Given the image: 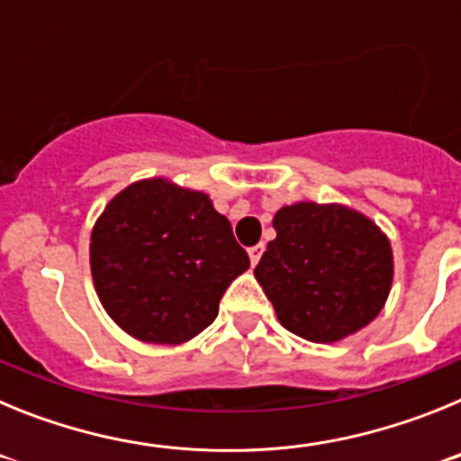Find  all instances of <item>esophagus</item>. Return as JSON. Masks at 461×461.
<instances>
[{
  "mask_svg": "<svg viewBox=\"0 0 461 461\" xmlns=\"http://www.w3.org/2000/svg\"><path fill=\"white\" fill-rule=\"evenodd\" d=\"M263 251H266V244H263V242L256 244V247H251V249H249V260H251V266H256V263H258L260 256H263Z\"/></svg>",
  "mask_w": 461,
  "mask_h": 461,
  "instance_id": "esophagus-1",
  "label": "esophagus"
}]
</instances>
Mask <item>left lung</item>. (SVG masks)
<instances>
[{"label": "left lung", "mask_w": 461, "mask_h": 461, "mask_svg": "<svg viewBox=\"0 0 461 461\" xmlns=\"http://www.w3.org/2000/svg\"><path fill=\"white\" fill-rule=\"evenodd\" d=\"M276 238L254 276L288 332L335 344L376 319L393 288L388 235L341 203L303 201L276 210Z\"/></svg>", "instance_id": "obj_1"}]
</instances>
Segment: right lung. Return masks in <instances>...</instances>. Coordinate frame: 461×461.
Returning a JSON list of instances; mask_svg holds the SVG:
<instances>
[{"instance_id":"1","label":"right lung","mask_w":461,"mask_h":461,"mask_svg":"<svg viewBox=\"0 0 461 461\" xmlns=\"http://www.w3.org/2000/svg\"><path fill=\"white\" fill-rule=\"evenodd\" d=\"M89 267L105 313L126 335L177 346L217 319L249 256L210 195L148 177L113 195L94 221Z\"/></svg>"}]
</instances>
